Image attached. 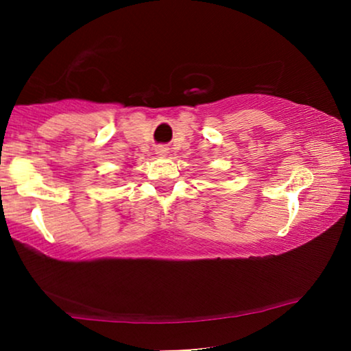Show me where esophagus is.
<instances>
[{
    "label": "esophagus",
    "mask_w": 351,
    "mask_h": 351,
    "mask_svg": "<svg viewBox=\"0 0 351 351\" xmlns=\"http://www.w3.org/2000/svg\"><path fill=\"white\" fill-rule=\"evenodd\" d=\"M167 150H169V148H166V147H158V148H156V155H160V156H166L167 153H169Z\"/></svg>",
    "instance_id": "esophagus-1"
}]
</instances>
